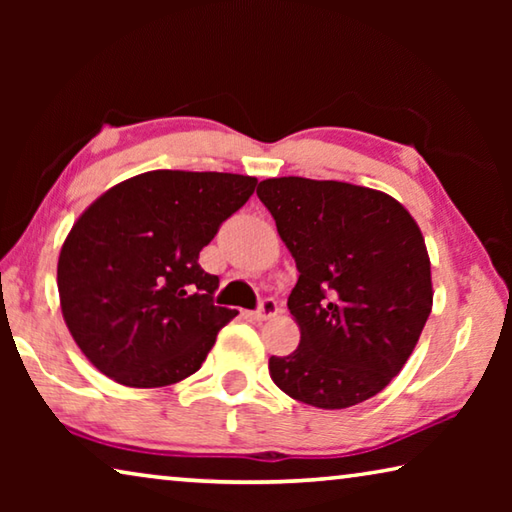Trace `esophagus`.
Segmentation results:
<instances>
[{"label": "esophagus", "instance_id": "obj_1", "mask_svg": "<svg viewBox=\"0 0 512 512\" xmlns=\"http://www.w3.org/2000/svg\"><path fill=\"white\" fill-rule=\"evenodd\" d=\"M277 311H280V307H277V300L264 298L262 302H259V307H257V311H255L253 316H255L257 320H268V318L277 316Z\"/></svg>", "mask_w": 512, "mask_h": 512}]
</instances>
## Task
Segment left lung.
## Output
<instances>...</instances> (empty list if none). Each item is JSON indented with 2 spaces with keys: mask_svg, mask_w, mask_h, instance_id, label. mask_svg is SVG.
Here are the masks:
<instances>
[{
  "mask_svg": "<svg viewBox=\"0 0 512 512\" xmlns=\"http://www.w3.org/2000/svg\"><path fill=\"white\" fill-rule=\"evenodd\" d=\"M257 196L296 259L289 311L300 345L268 359L280 391L348 409L391 384L431 314V264L413 216L377 189L268 178Z\"/></svg>",
  "mask_w": 512,
  "mask_h": 512,
  "instance_id": "8db88e82",
  "label": "left lung"
}]
</instances>
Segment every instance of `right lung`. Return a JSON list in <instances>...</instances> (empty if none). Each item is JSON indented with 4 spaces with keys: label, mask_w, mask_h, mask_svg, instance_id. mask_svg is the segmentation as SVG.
I'll use <instances>...</instances> for the list:
<instances>
[{
    "label": "right lung",
    "mask_w": 512,
    "mask_h": 512,
    "mask_svg": "<svg viewBox=\"0 0 512 512\" xmlns=\"http://www.w3.org/2000/svg\"><path fill=\"white\" fill-rule=\"evenodd\" d=\"M257 178L146 171L110 187L72 225L58 257L65 325L94 368L131 388H158L203 366L219 329V277L198 253L255 192Z\"/></svg>",
    "instance_id": "add662e5"
}]
</instances>
